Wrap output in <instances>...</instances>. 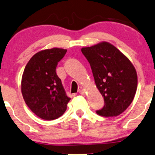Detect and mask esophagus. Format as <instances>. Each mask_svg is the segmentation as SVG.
I'll list each match as a JSON object with an SVG mask.
<instances>
[{"mask_svg": "<svg viewBox=\"0 0 155 155\" xmlns=\"http://www.w3.org/2000/svg\"><path fill=\"white\" fill-rule=\"evenodd\" d=\"M78 92H79L81 94H84L85 92V90L83 88H81L79 89V91H78Z\"/></svg>", "mask_w": 155, "mask_h": 155, "instance_id": "34e87169", "label": "esophagus"}]
</instances>
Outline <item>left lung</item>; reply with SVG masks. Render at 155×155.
I'll use <instances>...</instances> for the list:
<instances>
[{"label":"left lung","instance_id":"obj_1","mask_svg":"<svg viewBox=\"0 0 155 155\" xmlns=\"http://www.w3.org/2000/svg\"><path fill=\"white\" fill-rule=\"evenodd\" d=\"M81 51L91 67L97 88L105 104L96 113L116 117L132 103L138 85L135 67L126 56L108 42L103 41Z\"/></svg>","mask_w":155,"mask_h":155}]
</instances>
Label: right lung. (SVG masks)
<instances>
[{
    "mask_svg": "<svg viewBox=\"0 0 155 155\" xmlns=\"http://www.w3.org/2000/svg\"><path fill=\"white\" fill-rule=\"evenodd\" d=\"M67 49L53 48L36 53L27 64L21 90L27 107L38 117L52 120L61 117L70 100L56 68Z\"/></svg>",
    "mask_w": 155,
    "mask_h": 155,
    "instance_id": "obj_1",
    "label": "right lung"
}]
</instances>
